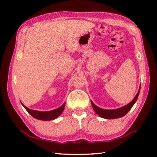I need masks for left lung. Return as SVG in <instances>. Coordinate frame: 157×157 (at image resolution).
<instances>
[{
	"instance_id": "obj_1",
	"label": "left lung",
	"mask_w": 157,
	"mask_h": 157,
	"mask_svg": "<svg viewBox=\"0 0 157 157\" xmlns=\"http://www.w3.org/2000/svg\"><path fill=\"white\" fill-rule=\"evenodd\" d=\"M140 88L138 90V92L137 94L136 95L134 98L132 100V101L130 102L129 104L127 105L123 106L119 109H113V110H107V109H103L101 108H99L98 106H96L92 101H91L92 106L93 107L94 111L96 113V114L99 115L101 117L104 118V119H117L122 117L124 115H125L127 113L129 112L130 109L136 102L138 99V97L140 94Z\"/></svg>"
}]
</instances>
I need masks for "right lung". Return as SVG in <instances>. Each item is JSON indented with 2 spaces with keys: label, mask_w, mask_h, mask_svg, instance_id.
I'll return each instance as SVG.
<instances>
[{
  "label": "right lung",
  "mask_w": 157,
  "mask_h": 157,
  "mask_svg": "<svg viewBox=\"0 0 157 157\" xmlns=\"http://www.w3.org/2000/svg\"><path fill=\"white\" fill-rule=\"evenodd\" d=\"M22 105L23 106V107L26 109V111H27L29 114L33 117L39 120H42V121H50V120H53L55 119H56L61 114L63 111V110H64L65 102L63 103L60 107L49 111H35V110L28 109L23 104Z\"/></svg>",
  "instance_id": "1"
}]
</instances>
